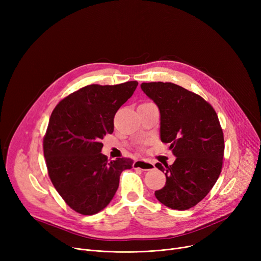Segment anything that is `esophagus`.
I'll list each match as a JSON object with an SVG mask.
<instances>
[{"mask_svg": "<svg viewBox=\"0 0 261 261\" xmlns=\"http://www.w3.org/2000/svg\"><path fill=\"white\" fill-rule=\"evenodd\" d=\"M134 168H140L142 170H151L154 168V164L151 162H148L146 160H138L133 164Z\"/></svg>", "mask_w": 261, "mask_h": 261, "instance_id": "1", "label": "esophagus"}]
</instances>
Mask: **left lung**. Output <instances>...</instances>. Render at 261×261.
I'll return each mask as SVG.
<instances>
[{"label":"left lung","mask_w":261,"mask_h":261,"mask_svg":"<svg viewBox=\"0 0 261 261\" xmlns=\"http://www.w3.org/2000/svg\"><path fill=\"white\" fill-rule=\"evenodd\" d=\"M143 92L160 110V138L170 143L172 165L156 163L166 184L156 199L185 211L205 198L220 175L224 138L217 113L201 96L171 82H144Z\"/></svg>","instance_id":"left-lung-1"}]
</instances>
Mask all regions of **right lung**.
Here are the masks:
<instances>
[{"label":"right lung","instance_id":"add662e5","mask_svg":"<svg viewBox=\"0 0 261 261\" xmlns=\"http://www.w3.org/2000/svg\"><path fill=\"white\" fill-rule=\"evenodd\" d=\"M138 81L116 86L91 85L61 100L54 109L43 141L53 185L66 204L81 215L108 206L131 159L109 162L100 141L114 130V115L133 95Z\"/></svg>","mask_w":261,"mask_h":261}]
</instances>
